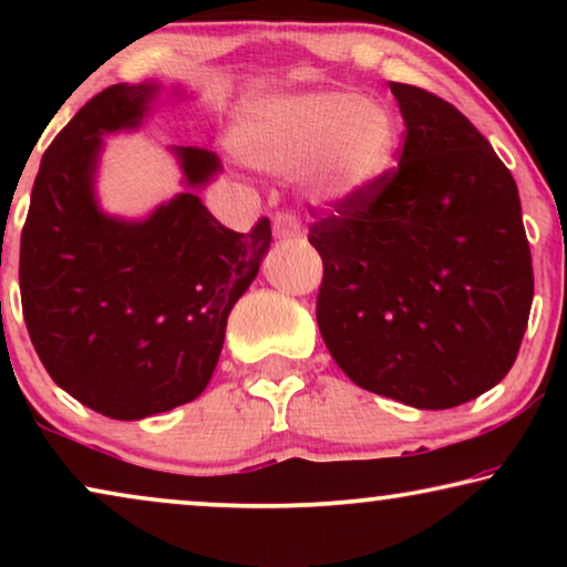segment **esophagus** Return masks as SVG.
Masks as SVG:
<instances>
[{
    "label": "esophagus",
    "instance_id": "34e87169",
    "mask_svg": "<svg viewBox=\"0 0 567 567\" xmlns=\"http://www.w3.org/2000/svg\"><path fill=\"white\" fill-rule=\"evenodd\" d=\"M299 235H301V224L291 212H278L274 216V237L276 239L289 243V239H297Z\"/></svg>",
    "mask_w": 567,
    "mask_h": 567
}]
</instances>
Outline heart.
Returning <instances> with one entry per match:
<instances>
[{
  "mask_svg": "<svg viewBox=\"0 0 567 567\" xmlns=\"http://www.w3.org/2000/svg\"><path fill=\"white\" fill-rule=\"evenodd\" d=\"M231 144L268 173H305V190L317 204L359 206L390 177L400 126L390 107L355 92H309L252 103Z\"/></svg>",
  "mask_w": 567,
  "mask_h": 567,
  "instance_id": "heart-1",
  "label": "heart"
}]
</instances>
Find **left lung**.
<instances>
[{
	"label": "left lung",
	"instance_id": "8db88e82",
	"mask_svg": "<svg viewBox=\"0 0 567 567\" xmlns=\"http://www.w3.org/2000/svg\"><path fill=\"white\" fill-rule=\"evenodd\" d=\"M400 165L359 206L309 227L324 276L317 324L363 390L446 410L514 367L534 297L514 175L452 103L390 82Z\"/></svg>",
	"mask_w": 567,
	"mask_h": 567
}]
</instances>
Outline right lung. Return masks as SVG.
Returning a JSON list of instances; mask_svg holds the SVG:
<instances>
[{
  "label": "right lung",
  "instance_id": "obj_1",
  "mask_svg": "<svg viewBox=\"0 0 567 567\" xmlns=\"http://www.w3.org/2000/svg\"><path fill=\"white\" fill-rule=\"evenodd\" d=\"M159 92V82L113 84L66 123L43 154L20 237L38 359L61 390L115 421L167 413L206 390L231 307L270 247L266 216L239 235L200 204L221 169L206 146L169 150L185 188L144 219L100 208L103 136L142 126Z\"/></svg>",
  "mask_w": 567,
  "mask_h": 567
}]
</instances>
